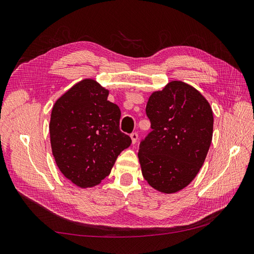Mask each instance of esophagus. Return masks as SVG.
Segmentation results:
<instances>
[{
    "label": "esophagus",
    "instance_id": "34e87169",
    "mask_svg": "<svg viewBox=\"0 0 254 254\" xmlns=\"http://www.w3.org/2000/svg\"><path fill=\"white\" fill-rule=\"evenodd\" d=\"M130 137H131L132 144H135L136 141H137V133L136 132H132L131 134H130Z\"/></svg>",
    "mask_w": 254,
    "mask_h": 254
}]
</instances>
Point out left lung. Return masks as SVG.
Returning <instances> with one entry per match:
<instances>
[{
	"label": "left lung",
	"mask_w": 254,
	"mask_h": 254,
	"mask_svg": "<svg viewBox=\"0 0 254 254\" xmlns=\"http://www.w3.org/2000/svg\"><path fill=\"white\" fill-rule=\"evenodd\" d=\"M146 114L152 130L137 153L143 177L161 193H176L204 163L213 135L212 108L194 87L173 80L149 96Z\"/></svg>",
	"instance_id": "8db88e82"
}]
</instances>
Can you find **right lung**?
Listing matches in <instances>:
<instances>
[{
	"instance_id": "right-lung-1",
	"label": "right lung",
	"mask_w": 254,
	"mask_h": 254,
	"mask_svg": "<svg viewBox=\"0 0 254 254\" xmlns=\"http://www.w3.org/2000/svg\"><path fill=\"white\" fill-rule=\"evenodd\" d=\"M108 95V90L87 78L60 96L52 109L53 156L60 172L79 188L101 183L131 144L120 130L121 110L107 101Z\"/></svg>"
}]
</instances>
